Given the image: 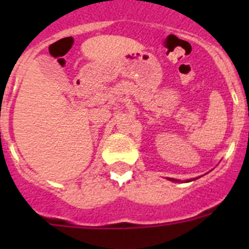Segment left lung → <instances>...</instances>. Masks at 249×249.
I'll use <instances>...</instances> for the list:
<instances>
[{"label":"left lung","instance_id":"obj_1","mask_svg":"<svg viewBox=\"0 0 249 249\" xmlns=\"http://www.w3.org/2000/svg\"><path fill=\"white\" fill-rule=\"evenodd\" d=\"M167 179L171 180V182H178V179H175V178H167ZM195 179H196V178H195ZM192 180H194V179H187L185 182H192Z\"/></svg>","mask_w":249,"mask_h":249}]
</instances>
